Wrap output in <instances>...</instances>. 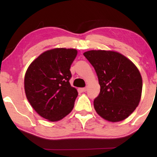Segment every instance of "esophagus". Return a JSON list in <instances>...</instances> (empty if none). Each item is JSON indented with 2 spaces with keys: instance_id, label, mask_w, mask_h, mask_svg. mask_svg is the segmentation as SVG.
<instances>
[{
  "instance_id": "obj_1",
  "label": "esophagus",
  "mask_w": 157,
  "mask_h": 157,
  "mask_svg": "<svg viewBox=\"0 0 157 157\" xmlns=\"http://www.w3.org/2000/svg\"><path fill=\"white\" fill-rule=\"evenodd\" d=\"M81 90H82V92H85V91H86L87 88H86V87H84V88H82Z\"/></svg>"
}]
</instances>
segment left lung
<instances>
[{"label": "left lung", "instance_id": "left-lung-1", "mask_svg": "<svg viewBox=\"0 0 157 157\" xmlns=\"http://www.w3.org/2000/svg\"><path fill=\"white\" fill-rule=\"evenodd\" d=\"M83 55L94 66L100 86V94L94 101L96 112L111 122L124 120L136 109L141 97L139 71L116 52L90 50Z\"/></svg>", "mask_w": 157, "mask_h": 157}]
</instances>
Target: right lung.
Masks as SVG:
<instances>
[{
	"label": "right lung",
	"mask_w": 157,
	"mask_h": 157,
	"mask_svg": "<svg viewBox=\"0 0 157 157\" xmlns=\"http://www.w3.org/2000/svg\"><path fill=\"white\" fill-rule=\"evenodd\" d=\"M78 51L55 48L42 53L26 71L25 95L32 107L50 121H59L71 112L78 93L71 86L70 68Z\"/></svg>",
	"instance_id": "right-lung-1"
}]
</instances>
